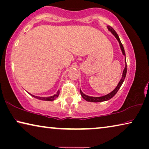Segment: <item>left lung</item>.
<instances>
[{
	"instance_id": "8db88e82",
	"label": "left lung",
	"mask_w": 149,
	"mask_h": 149,
	"mask_svg": "<svg viewBox=\"0 0 149 149\" xmlns=\"http://www.w3.org/2000/svg\"><path fill=\"white\" fill-rule=\"evenodd\" d=\"M107 28H108L109 31H110L112 33V34L115 38H116L117 41L119 42V46H120V48H121L122 53H123V56H125V67L123 72V75H122L121 79V80H120V81L119 82V84H118L117 87H115V89H113V91H112L111 92V93H109V94H107V95H105L104 96H101V97L88 96V95H86V94H84L83 92L81 91V89H80L79 91H80V93H81V95L82 96V97H83L86 101H89V102H95V103H97V102H102V101H105L109 100L110 99H111L117 93V92L118 91V90H119L120 87H121V86H122V84L124 81V79H125V77H126V74H127V62H126L125 52V49H124V48H123V46L121 42L119 39V36H118V34H117V32L115 31V30L113 29L112 27H111L110 26H107Z\"/></svg>"
}]
</instances>
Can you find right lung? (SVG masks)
I'll use <instances>...</instances> for the list:
<instances>
[{
	"mask_svg": "<svg viewBox=\"0 0 149 149\" xmlns=\"http://www.w3.org/2000/svg\"><path fill=\"white\" fill-rule=\"evenodd\" d=\"M59 93H60V91H58L57 93H56V94H55V95H54L52 96H49V97H38V96H35V95H32V94L29 93L30 95L38 99V100H43V101H54L55 100L56 98L58 97V95H59Z\"/></svg>",
	"mask_w": 149,
	"mask_h": 149,
	"instance_id": "add662e5",
	"label": "right lung"
}]
</instances>
